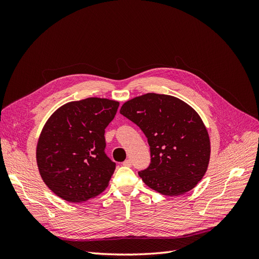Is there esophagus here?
Wrapping results in <instances>:
<instances>
[{"mask_svg": "<svg viewBox=\"0 0 259 259\" xmlns=\"http://www.w3.org/2000/svg\"><path fill=\"white\" fill-rule=\"evenodd\" d=\"M123 165L124 166H127V167H131L132 166V161L131 160H125L123 162Z\"/></svg>", "mask_w": 259, "mask_h": 259, "instance_id": "1", "label": "esophagus"}]
</instances>
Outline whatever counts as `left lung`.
I'll return each instance as SVG.
<instances>
[{"mask_svg": "<svg viewBox=\"0 0 259 259\" xmlns=\"http://www.w3.org/2000/svg\"><path fill=\"white\" fill-rule=\"evenodd\" d=\"M120 113L148 139L151 162L138 175L149 188L177 197L198 185L208 166L210 143L193 108L174 96L148 93L123 104Z\"/></svg>", "mask_w": 259, "mask_h": 259, "instance_id": "1", "label": "left lung"}]
</instances>
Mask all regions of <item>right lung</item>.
Masks as SVG:
<instances>
[{"mask_svg": "<svg viewBox=\"0 0 259 259\" xmlns=\"http://www.w3.org/2000/svg\"><path fill=\"white\" fill-rule=\"evenodd\" d=\"M119 101L91 97L58 108L45 123L36 163L45 185L67 202L81 203L103 192L115 169L108 158L105 128Z\"/></svg>", "mask_w": 259, "mask_h": 259, "instance_id": "obj_1", "label": "right lung"}]
</instances>
